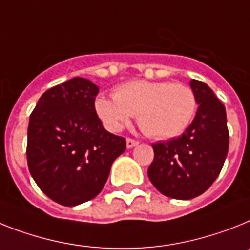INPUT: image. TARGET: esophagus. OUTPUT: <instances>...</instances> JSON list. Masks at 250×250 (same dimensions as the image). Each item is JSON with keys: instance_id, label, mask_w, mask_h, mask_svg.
Here are the masks:
<instances>
[{"instance_id": "obj_1", "label": "esophagus", "mask_w": 250, "mask_h": 250, "mask_svg": "<svg viewBox=\"0 0 250 250\" xmlns=\"http://www.w3.org/2000/svg\"><path fill=\"white\" fill-rule=\"evenodd\" d=\"M125 144H127V148H132V147H135V146H137L138 142L136 141V140H132V138H127Z\"/></svg>"}]
</instances>
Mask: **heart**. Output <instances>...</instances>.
I'll return each instance as SVG.
<instances>
[{"instance_id": "obj_1", "label": "heart", "mask_w": 250, "mask_h": 250, "mask_svg": "<svg viewBox=\"0 0 250 250\" xmlns=\"http://www.w3.org/2000/svg\"><path fill=\"white\" fill-rule=\"evenodd\" d=\"M197 100L190 87L167 81H129L114 91V98L99 96L98 117L106 129L117 132L132 115L146 135L165 140L180 135L192 122Z\"/></svg>"}]
</instances>
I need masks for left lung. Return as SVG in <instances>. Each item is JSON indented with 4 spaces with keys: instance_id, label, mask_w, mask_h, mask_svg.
I'll use <instances>...</instances> for the list:
<instances>
[{
    "instance_id": "obj_1",
    "label": "left lung",
    "mask_w": 250,
    "mask_h": 250,
    "mask_svg": "<svg viewBox=\"0 0 250 250\" xmlns=\"http://www.w3.org/2000/svg\"><path fill=\"white\" fill-rule=\"evenodd\" d=\"M198 109L183 135L152 145L148 179L164 196L192 200L219 177L229 150L225 106L205 83L190 80Z\"/></svg>"
}]
</instances>
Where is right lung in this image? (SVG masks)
Returning a JSON list of instances; mask_svg holds the SVG:
<instances>
[{"label": "right lung", "mask_w": 250, "mask_h": 250, "mask_svg": "<svg viewBox=\"0 0 250 250\" xmlns=\"http://www.w3.org/2000/svg\"><path fill=\"white\" fill-rule=\"evenodd\" d=\"M99 87L73 77L47 90L29 119L26 159L44 194L73 207L102 192L125 140L109 133L95 112Z\"/></svg>", "instance_id": "1"}]
</instances>
